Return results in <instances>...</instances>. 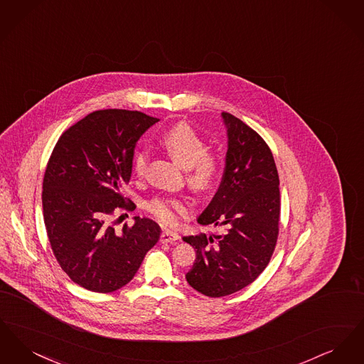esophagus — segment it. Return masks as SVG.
Here are the masks:
<instances>
[{"label":"esophagus","instance_id":"obj_1","mask_svg":"<svg viewBox=\"0 0 364 364\" xmlns=\"http://www.w3.org/2000/svg\"><path fill=\"white\" fill-rule=\"evenodd\" d=\"M180 236L178 233H176L171 229H165L162 233H161V242H173L176 240H178Z\"/></svg>","mask_w":364,"mask_h":364}]
</instances>
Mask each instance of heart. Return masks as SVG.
<instances>
[{"label":"heart","mask_w":364,"mask_h":364,"mask_svg":"<svg viewBox=\"0 0 364 364\" xmlns=\"http://www.w3.org/2000/svg\"><path fill=\"white\" fill-rule=\"evenodd\" d=\"M162 146L174 161L186 168V178L191 188L196 192H206L214 187L220 177V159L208 153V144L196 135L190 125L180 122L169 128L161 139ZM149 151L140 147L132 156V169L139 177L147 171ZM147 210L164 224H174L178 215H187L190 205L183 198L156 196L147 203Z\"/></svg>","instance_id":"b5f03b06"}]
</instances>
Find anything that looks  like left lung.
Instances as JSON below:
<instances>
[{
	"label": "left lung",
	"instance_id": "left-lung-1",
	"mask_svg": "<svg viewBox=\"0 0 364 364\" xmlns=\"http://www.w3.org/2000/svg\"><path fill=\"white\" fill-rule=\"evenodd\" d=\"M228 134L225 171L200 225L221 226L223 235L205 233L183 240L196 251L186 274L191 287L210 297L235 294L254 282L274 252L279 221V178L273 154L259 135L224 112Z\"/></svg>",
	"mask_w": 364,
	"mask_h": 364
}]
</instances>
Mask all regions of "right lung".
I'll return each mask as SVG.
<instances>
[{"label": "right lung", "mask_w": 364, "mask_h": 364, "mask_svg": "<svg viewBox=\"0 0 364 364\" xmlns=\"http://www.w3.org/2000/svg\"><path fill=\"white\" fill-rule=\"evenodd\" d=\"M136 110L87 114L55 143L43 177V220L53 254L87 291L109 294L136 274L161 228L150 218L114 230L110 218L135 205L122 195L139 138L156 122Z\"/></svg>", "instance_id": "1"}]
</instances>
